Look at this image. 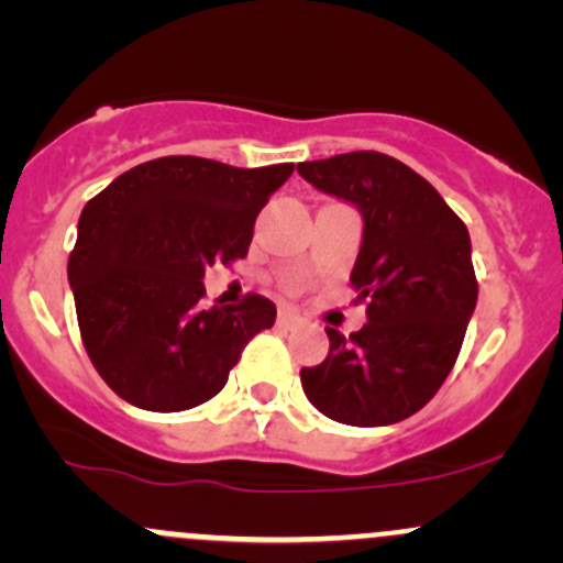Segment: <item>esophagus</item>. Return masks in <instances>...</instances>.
<instances>
[{
	"label": "esophagus",
	"instance_id": "obj_1",
	"mask_svg": "<svg viewBox=\"0 0 563 563\" xmlns=\"http://www.w3.org/2000/svg\"><path fill=\"white\" fill-rule=\"evenodd\" d=\"M277 323H280V327H286V329H294V327H299V323H302V316L294 313V310H283V313L277 316Z\"/></svg>",
	"mask_w": 563,
	"mask_h": 563
}]
</instances>
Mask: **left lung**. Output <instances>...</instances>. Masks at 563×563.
<instances>
[{"label":"left lung","instance_id":"obj_1","mask_svg":"<svg viewBox=\"0 0 563 563\" xmlns=\"http://www.w3.org/2000/svg\"><path fill=\"white\" fill-rule=\"evenodd\" d=\"M297 172L360 209L351 283L356 302H367L360 332L345 338L327 329V360L299 373L305 395L334 422H402L450 376L474 316L468 229L428 179L382 152L299 163Z\"/></svg>","mask_w":563,"mask_h":563}]
</instances>
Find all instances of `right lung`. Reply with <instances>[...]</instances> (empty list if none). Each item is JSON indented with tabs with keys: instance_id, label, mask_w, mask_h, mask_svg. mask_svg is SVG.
<instances>
[{
	"instance_id": "obj_1",
	"label": "right lung",
	"mask_w": 563,
	"mask_h": 563,
	"mask_svg": "<svg viewBox=\"0 0 563 563\" xmlns=\"http://www.w3.org/2000/svg\"><path fill=\"white\" fill-rule=\"evenodd\" d=\"M294 163L234 168L174 155L141 163L84 207L67 261L84 349L130 406L185 411L218 395L275 305L201 308L203 272L245 258L253 225Z\"/></svg>"
}]
</instances>
